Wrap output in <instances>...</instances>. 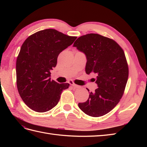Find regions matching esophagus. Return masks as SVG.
Returning a JSON list of instances; mask_svg holds the SVG:
<instances>
[{
  "mask_svg": "<svg viewBox=\"0 0 147 147\" xmlns=\"http://www.w3.org/2000/svg\"><path fill=\"white\" fill-rule=\"evenodd\" d=\"M69 84H70V85H71V86H74V88H80V86H78V85H76V84L75 83H74V82H72V81H70V82H69Z\"/></svg>",
  "mask_w": 147,
  "mask_h": 147,
  "instance_id": "esophagus-1",
  "label": "esophagus"
}]
</instances>
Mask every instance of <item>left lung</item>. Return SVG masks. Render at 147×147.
I'll return each mask as SVG.
<instances>
[{
    "instance_id": "obj_1",
    "label": "left lung",
    "mask_w": 147,
    "mask_h": 147,
    "mask_svg": "<svg viewBox=\"0 0 147 147\" xmlns=\"http://www.w3.org/2000/svg\"><path fill=\"white\" fill-rule=\"evenodd\" d=\"M73 47L85 54L86 73L95 74L98 86L78 107L90 116H102L113 109L123 95L129 74L125 54L114 40L95 33L79 37Z\"/></svg>"
}]
</instances>
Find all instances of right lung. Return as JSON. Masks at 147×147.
<instances>
[{"label": "right lung", "mask_w": 147, "mask_h": 147, "mask_svg": "<svg viewBox=\"0 0 147 147\" xmlns=\"http://www.w3.org/2000/svg\"><path fill=\"white\" fill-rule=\"evenodd\" d=\"M76 39L46 29L28 37L23 43L16 61L17 88L22 100L33 111H50L58 104L62 90L68 88L69 83L51 80V71L57 65L59 54Z\"/></svg>", "instance_id": "1"}]
</instances>
